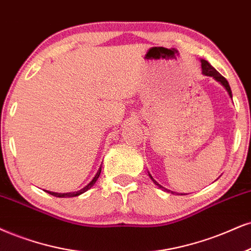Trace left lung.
Masks as SVG:
<instances>
[{"mask_svg":"<svg viewBox=\"0 0 251 251\" xmlns=\"http://www.w3.org/2000/svg\"><path fill=\"white\" fill-rule=\"evenodd\" d=\"M201 69H202V73L205 74V75L213 76V78L218 80L219 82H221L222 85H224L225 87H226V89H227L228 93H229V95H230V97H231V89H230V86H229V83H228V81H227V79H226L225 76H222L221 74L219 73L218 71H216V70L214 69V67H213L212 65L208 63V61H206V60L201 59ZM150 177H151V176H150ZM151 179H152V180H153V178H152V177H151ZM153 182H154V184H156V185H158V186H159L160 188H163V190L168 191V190H166V188H164L163 186H160V185H159L158 182H157L156 180H153ZM169 192H170V191H169ZM171 193L175 194V192H171Z\"/></svg>","mask_w":251,"mask_h":251,"instance_id":"left-lung-1","label":"left lung"}]
</instances>
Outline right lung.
<instances>
[{
	"instance_id": "1",
	"label": "right lung",
	"mask_w": 251,
	"mask_h": 251,
	"mask_svg": "<svg viewBox=\"0 0 251 251\" xmlns=\"http://www.w3.org/2000/svg\"><path fill=\"white\" fill-rule=\"evenodd\" d=\"M100 173H101V168L99 169V171H98V173L97 175H95V177L93 178V180L89 182V184L87 185V186H85L82 188V190H80V191H78V192H72V193H54V192H48V193H50V194H52V196H54V197H58V198H72V197H78V196H80V194H82V193H85L86 191L87 190H89V188H91L93 185L95 184V181L98 180V178L100 177Z\"/></svg>"
}]
</instances>
